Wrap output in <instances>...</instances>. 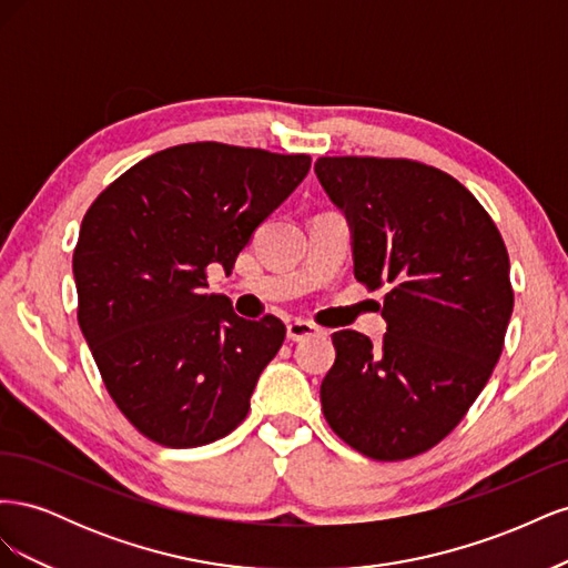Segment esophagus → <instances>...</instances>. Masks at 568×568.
Segmentation results:
<instances>
[{
	"mask_svg": "<svg viewBox=\"0 0 568 568\" xmlns=\"http://www.w3.org/2000/svg\"><path fill=\"white\" fill-rule=\"evenodd\" d=\"M317 332H320V326L313 324V322H305V320H294V322L286 324V338L294 341V343L311 338V336H315Z\"/></svg>",
	"mask_w": 568,
	"mask_h": 568,
	"instance_id": "obj_1",
	"label": "esophagus"
}]
</instances>
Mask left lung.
Returning <instances> with one entry per match:
<instances>
[{
  "label": "left lung",
  "mask_w": 568,
  "mask_h": 568,
  "mask_svg": "<svg viewBox=\"0 0 568 568\" xmlns=\"http://www.w3.org/2000/svg\"><path fill=\"white\" fill-rule=\"evenodd\" d=\"M315 173L353 225L355 280L386 288L388 324L379 348L353 329L332 334L324 419L372 459L417 457L464 419L500 359L507 246L469 189L434 165L322 156Z\"/></svg>",
  "instance_id": "left-lung-1"
}]
</instances>
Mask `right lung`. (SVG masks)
Returning a JSON list of instances; mask_svg holds the SVG:
<instances>
[{
	"label": "right lung",
	"mask_w": 568,
	"mask_h": 568,
	"mask_svg": "<svg viewBox=\"0 0 568 568\" xmlns=\"http://www.w3.org/2000/svg\"><path fill=\"white\" fill-rule=\"evenodd\" d=\"M307 170L305 153L180 144L134 163L84 213L78 322L113 403L149 440L199 448L246 419L286 326L205 294L209 265L232 270Z\"/></svg>",
	"instance_id": "obj_1"
}]
</instances>
